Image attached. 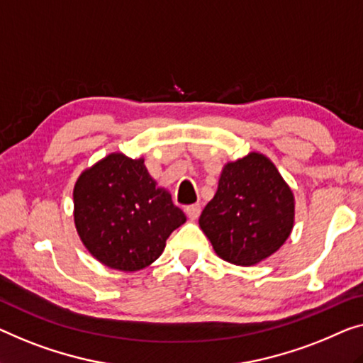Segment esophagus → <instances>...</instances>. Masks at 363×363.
I'll return each instance as SVG.
<instances>
[{
  "mask_svg": "<svg viewBox=\"0 0 363 363\" xmlns=\"http://www.w3.org/2000/svg\"><path fill=\"white\" fill-rule=\"evenodd\" d=\"M200 212H202V207H200V203H192V205H187V207H186V215L191 220L199 218Z\"/></svg>",
  "mask_w": 363,
  "mask_h": 363,
  "instance_id": "esophagus-1",
  "label": "esophagus"
}]
</instances>
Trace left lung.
Wrapping results in <instances>:
<instances>
[{"mask_svg": "<svg viewBox=\"0 0 363 363\" xmlns=\"http://www.w3.org/2000/svg\"><path fill=\"white\" fill-rule=\"evenodd\" d=\"M294 221L295 199L289 184L267 156L252 151L223 166L199 225L216 256L250 267L280 250Z\"/></svg>", "mask_w": 363, "mask_h": 363, "instance_id": "obj_1", "label": "left lung"}]
</instances>
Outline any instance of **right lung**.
Listing matches in <instances>:
<instances>
[{
  "mask_svg": "<svg viewBox=\"0 0 363 363\" xmlns=\"http://www.w3.org/2000/svg\"><path fill=\"white\" fill-rule=\"evenodd\" d=\"M74 226L86 250L104 266L123 272L148 267L166 240L186 223L145 166L123 153H111L81 172L73 189Z\"/></svg>",
  "mask_w": 363,
  "mask_h": 363,
  "instance_id": "add662e5",
  "label": "right lung"
}]
</instances>
